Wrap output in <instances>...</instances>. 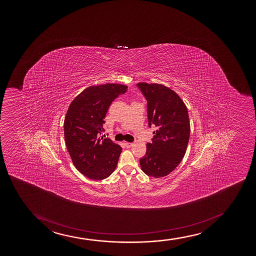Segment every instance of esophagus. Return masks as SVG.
<instances>
[{"label": "esophagus", "instance_id": "1", "mask_svg": "<svg viewBox=\"0 0 256 256\" xmlns=\"http://www.w3.org/2000/svg\"><path fill=\"white\" fill-rule=\"evenodd\" d=\"M124 146H126V147L130 148L132 146L133 144L132 142H124Z\"/></svg>", "mask_w": 256, "mask_h": 256}]
</instances>
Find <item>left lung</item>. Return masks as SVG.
<instances>
[{"mask_svg": "<svg viewBox=\"0 0 256 256\" xmlns=\"http://www.w3.org/2000/svg\"><path fill=\"white\" fill-rule=\"evenodd\" d=\"M136 86L148 102V126L156 129L146 154L140 159L142 170L156 178L168 176L186 154L190 134L188 110L180 96L166 86L147 82Z\"/></svg>", "mask_w": 256, "mask_h": 256, "instance_id": "1", "label": "left lung"}]
</instances>
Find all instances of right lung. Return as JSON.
<instances>
[{
  "label": "right lung",
  "mask_w": 256,
  "mask_h": 256,
  "mask_svg": "<svg viewBox=\"0 0 256 256\" xmlns=\"http://www.w3.org/2000/svg\"><path fill=\"white\" fill-rule=\"evenodd\" d=\"M124 84L90 86L76 96L64 121L66 145L75 168L93 180H105L117 166L122 148L100 138L109 106L126 92Z\"/></svg>",
  "instance_id": "obj_1"
}]
</instances>
